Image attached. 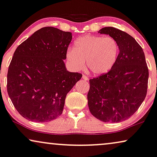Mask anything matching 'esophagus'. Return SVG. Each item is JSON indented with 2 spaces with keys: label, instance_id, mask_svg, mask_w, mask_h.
Segmentation results:
<instances>
[{
  "label": "esophagus",
  "instance_id": "1",
  "mask_svg": "<svg viewBox=\"0 0 157 157\" xmlns=\"http://www.w3.org/2000/svg\"><path fill=\"white\" fill-rule=\"evenodd\" d=\"M82 79L83 80H85V81H88V77L86 76V75H83L82 76Z\"/></svg>",
  "mask_w": 157,
  "mask_h": 157
}]
</instances>
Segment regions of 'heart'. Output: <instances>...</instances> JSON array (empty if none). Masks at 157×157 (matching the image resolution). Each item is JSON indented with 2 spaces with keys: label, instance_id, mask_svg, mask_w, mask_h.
I'll return each instance as SVG.
<instances>
[{
  "label": "heart",
  "instance_id": "heart-1",
  "mask_svg": "<svg viewBox=\"0 0 157 157\" xmlns=\"http://www.w3.org/2000/svg\"><path fill=\"white\" fill-rule=\"evenodd\" d=\"M120 53V45L114 37L86 35L77 38L73 48L67 50L66 58L76 70L85 66L94 75L104 74L114 66Z\"/></svg>",
  "mask_w": 157,
  "mask_h": 157
}]
</instances>
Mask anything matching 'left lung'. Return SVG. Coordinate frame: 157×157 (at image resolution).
Returning <instances> with one entry per match:
<instances>
[{"instance_id":"1","label":"left lung","mask_w":157,"mask_h":157,"mask_svg":"<svg viewBox=\"0 0 157 157\" xmlns=\"http://www.w3.org/2000/svg\"><path fill=\"white\" fill-rule=\"evenodd\" d=\"M98 33L114 37L120 45V53L108 72L89 80V109L102 122H122L132 116L146 98L147 64L141 46L125 32L106 27Z\"/></svg>"}]
</instances>
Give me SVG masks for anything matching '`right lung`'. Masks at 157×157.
Instances as JSON below:
<instances>
[{"mask_svg": "<svg viewBox=\"0 0 157 157\" xmlns=\"http://www.w3.org/2000/svg\"><path fill=\"white\" fill-rule=\"evenodd\" d=\"M72 39L70 32L45 27L17 48L8 70L7 92L24 118L47 122L61 114L67 94L82 76L65 68Z\"/></svg>", "mask_w": 157, "mask_h": 157, "instance_id": "obj_1", "label": "right lung"}]
</instances>
